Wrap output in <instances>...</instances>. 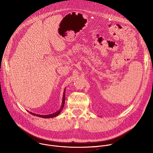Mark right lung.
<instances>
[{"label": "right lung", "instance_id": "1", "mask_svg": "<svg viewBox=\"0 0 153 153\" xmlns=\"http://www.w3.org/2000/svg\"><path fill=\"white\" fill-rule=\"evenodd\" d=\"M65 88L64 90V92H63V97H62V105L60 106V110H59L57 111H56V112H55V113H54L53 114H48V115H40V114H37L30 112L28 111H27L29 112L32 115H34V116H37V117H42V118H53V117H54L58 116L60 113V112L62 110V109L63 108L64 104H65Z\"/></svg>", "mask_w": 153, "mask_h": 153}]
</instances>
